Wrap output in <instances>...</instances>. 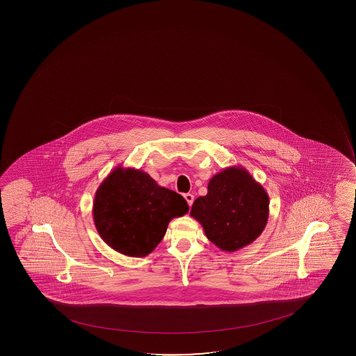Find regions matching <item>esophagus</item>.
<instances>
[{
	"label": "esophagus",
	"instance_id": "obj_1",
	"mask_svg": "<svg viewBox=\"0 0 356 356\" xmlns=\"http://www.w3.org/2000/svg\"><path fill=\"white\" fill-rule=\"evenodd\" d=\"M184 198L186 200V202H188V204L191 207L193 203V200H195V198H193V193H185Z\"/></svg>",
	"mask_w": 356,
	"mask_h": 356
}]
</instances>
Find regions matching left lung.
<instances>
[{
    "label": "left lung",
    "mask_w": 356,
    "mask_h": 356,
    "mask_svg": "<svg viewBox=\"0 0 356 356\" xmlns=\"http://www.w3.org/2000/svg\"><path fill=\"white\" fill-rule=\"evenodd\" d=\"M270 198L242 166H230L210 179L208 193L193 202L190 215L225 252H236L257 240L270 215Z\"/></svg>",
    "instance_id": "left-lung-1"
}]
</instances>
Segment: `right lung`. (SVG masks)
<instances>
[{"label":"right lung","mask_w":356,"mask_h":356,"mask_svg":"<svg viewBox=\"0 0 356 356\" xmlns=\"http://www.w3.org/2000/svg\"><path fill=\"white\" fill-rule=\"evenodd\" d=\"M188 211L184 197L156 184L146 172L115 168L98 186L92 216L103 241L133 258L152 253L172 218Z\"/></svg>","instance_id":"1"}]
</instances>
